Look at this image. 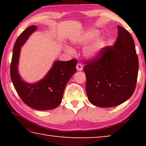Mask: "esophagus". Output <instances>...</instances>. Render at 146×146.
<instances>
[{"instance_id":"esophagus-1","label":"esophagus","mask_w":146,"mask_h":146,"mask_svg":"<svg viewBox=\"0 0 146 146\" xmlns=\"http://www.w3.org/2000/svg\"><path fill=\"white\" fill-rule=\"evenodd\" d=\"M76 68L78 71H82V69H83V66L81 64L78 63L77 65H76Z\"/></svg>"}]
</instances>
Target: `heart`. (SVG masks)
Listing matches in <instances>:
<instances>
[{
    "mask_svg": "<svg viewBox=\"0 0 146 146\" xmlns=\"http://www.w3.org/2000/svg\"><path fill=\"white\" fill-rule=\"evenodd\" d=\"M98 35V31L95 29H90L84 32L80 35L75 36L72 38L71 42L75 45L85 46L93 40L91 43L89 44L84 50V55L86 57L90 58H96L100 53L101 49L104 46V40ZM66 50L69 52H73V49L70 47H66Z\"/></svg>",
    "mask_w": 146,
    "mask_h": 146,
    "instance_id": "obj_1",
    "label": "heart"
}]
</instances>
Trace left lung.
Masks as SVG:
<instances>
[{"mask_svg":"<svg viewBox=\"0 0 146 146\" xmlns=\"http://www.w3.org/2000/svg\"><path fill=\"white\" fill-rule=\"evenodd\" d=\"M85 64L86 93L94 106L114 107L134 93L138 59L131 35L122 27L118 26L114 45L102 48L98 56L86 61Z\"/></svg>","mask_w":146,"mask_h":146,"instance_id":"1","label":"left lung"}]
</instances>
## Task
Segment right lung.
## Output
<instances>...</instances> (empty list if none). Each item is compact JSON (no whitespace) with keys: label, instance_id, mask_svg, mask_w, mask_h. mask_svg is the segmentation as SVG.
<instances>
[{"label":"right lung","instance_id":"right-lung-1","mask_svg":"<svg viewBox=\"0 0 146 146\" xmlns=\"http://www.w3.org/2000/svg\"><path fill=\"white\" fill-rule=\"evenodd\" d=\"M36 28L35 25L29 27L17 38L13 47L10 76L15 89L27 106L37 110H50L61 103L66 86L76 71L77 60L55 61L51 70L40 81L28 84L23 80L18 71L21 48Z\"/></svg>","mask_w":146,"mask_h":146}]
</instances>
